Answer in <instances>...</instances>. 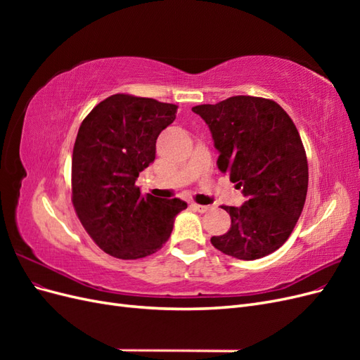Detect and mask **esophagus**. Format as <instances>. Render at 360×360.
<instances>
[{"label":"esophagus","instance_id":"esophagus-1","mask_svg":"<svg viewBox=\"0 0 360 360\" xmlns=\"http://www.w3.org/2000/svg\"><path fill=\"white\" fill-rule=\"evenodd\" d=\"M192 207H193V209L197 210V212H200V213H205V212L210 210L209 205H201V204H195V202L192 204Z\"/></svg>","mask_w":360,"mask_h":360}]
</instances>
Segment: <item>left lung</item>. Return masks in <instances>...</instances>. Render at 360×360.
I'll list each match as a JSON object with an SVG mask.
<instances>
[{"instance_id": "1", "label": "left lung", "mask_w": 360, "mask_h": 360, "mask_svg": "<svg viewBox=\"0 0 360 360\" xmlns=\"http://www.w3.org/2000/svg\"><path fill=\"white\" fill-rule=\"evenodd\" d=\"M192 111L210 129L217 168L246 197L240 207L222 205L231 226L213 236L212 245L246 261L275 252L296 226L308 192L307 153L292 120L276 102L254 96H233Z\"/></svg>"}]
</instances>
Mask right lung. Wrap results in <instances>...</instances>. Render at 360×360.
<instances>
[{
  "label": "right lung",
  "instance_id": "right-lung-1",
  "mask_svg": "<svg viewBox=\"0 0 360 360\" xmlns=\"http://www.w3.org/2000/svg\"><path fill=\"white\" fill-rule=\"evenodd\" d=\"M177 105L112 94L84 118L72 156V202L85 231L106 254L138 259L155 254L188 207L143 195L135 181L156 158V139Z\"/></svg>",
  "mask_w": 360,
  "mask_h": 360
}]
</instances>
